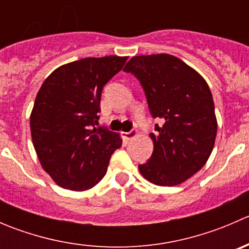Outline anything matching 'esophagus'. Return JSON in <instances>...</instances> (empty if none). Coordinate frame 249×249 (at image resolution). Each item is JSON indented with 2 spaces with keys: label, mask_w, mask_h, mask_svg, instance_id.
<instances>
[{
  "label": "esophagus",
  "mask_w": 249,
  "mask_h": 249,
  "mask_svg": "<svg viewBox=\"0 0 249 249\" xmlns=\"http://www.w3.org/2000/svg\"><path fill=\"white\" fill-rule=\"evenodd\" d=\"M136 135H137V130H131V131L129 132H123V137H124L126 141L132 140Z\"/></svg>",
  "instance_id": "esophagus-1"
}]
</instances>
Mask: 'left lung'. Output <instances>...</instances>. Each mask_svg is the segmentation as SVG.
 I'll use <instances>...</instances> for the list:
<instances>
[{
	"instance_id": "1",
	"label": "left lung",
	"mask_w": 249,
	"mask_h": 249,
	"mask_svg": "<svg viewBox=\"0 0 249 249\" xmlns=\"http://www.w3.org/2000/svg\"><path fill=\"white\" fill-rule=\"evenodd\" d=\"M124 71L141 83L155 124L152 157L139 165L149 182L180 184L206 164L217 135L214 104L207 83L195 70L169 54L134 56Z\"/></svg>"
}]
</instances>
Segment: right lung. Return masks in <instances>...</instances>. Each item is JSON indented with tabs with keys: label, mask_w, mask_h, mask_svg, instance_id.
I'll return each mask as SVG.
<instances>
[{
	"label": "right lung",
	"mask_w": 249,
	"mask_h": 249,
	"mask_svg": "<svg viewBox=\"0 0 249 249\" xmlns=\"http://www.w3.org/2000/svg\"><path fill=\"white\" fill-rule=\"evenodd\" d=\"M126 60L85 57L56 69L42 84L30 117L32 142L60 187L83 192L96 185L122 145L119 135L96 125L104 87Z\"/></svg>",
	"instance_id": "obj_1"
}]
</instances>
